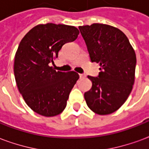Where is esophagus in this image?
<instances>
[{"instance_id":"34e87169","label":"esophagus","mask_w":149,"mask_h":149,"mask_svg":"<svg viewBox=\"0 0 149 149\" xmlns=\"http://www.w3.org/2000/svg\"><path fill=\"white\" fill-rule=\"evenodd\" d=\"M79 76H80V77H81V78L85 77V75L83 74V73H80V74H79Z\"/></svg>"}]
</instances>
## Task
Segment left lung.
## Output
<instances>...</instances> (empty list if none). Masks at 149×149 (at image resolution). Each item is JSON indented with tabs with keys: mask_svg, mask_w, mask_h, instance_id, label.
Masks as SVG:
<instances>
[{
	"mask_svg": "<svg viewBox=\"0 0 149 149\" xmlns=\"http://www.w3.org/2000/svg\"><path fill=\"white\" fill-rule=\"evenodd\" d=\"M91 61L99 63L97 77L84 93L88 108L99 115H108L120 109L128 99L134 84L136 57L128 37L108 24L79 26Z\"/></svg>",
	"mask_w": 149,
	"mask_h": 149,
	"instance_id": "8db88e82",
	"label": "left lung"
}]
</instances>
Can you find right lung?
I'll use <instances>...</instances> for the list:
<instances>
[{
	"instance_id": "1",
	"label": "right lung",
	"mask_w": 149,
	"mask_h": 149,
	"mask_svg": "<svg viewBox=\"0 0 149 149\" xmlns=\"http://www.w3.org/2000/svg\"><path fill=\"white\" fill-rule=\"evenodd\" d=\"M74 26L49 23L33 28L19 44L14 60V76L20 93L29 107L44 116L65 109L79 75L56 71L51 65L65 43L77 39Z\"/></svg>"
}]
</instances>
